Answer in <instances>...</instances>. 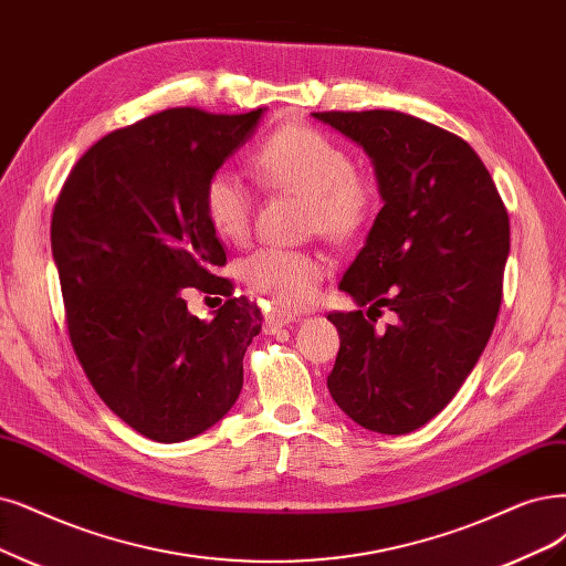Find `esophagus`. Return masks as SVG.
<instances>
[{"mask_svg":"<svg viewBox=\"0 0 566 566\" xmlns=\"http://www.w3.org/2000/svg\"><path fill=\"white\" fill-rule=\"evenodd\" d=\"M296 312H286V310H277V312H270V315L265 317V328L268 331H277V328H284L289 324L296 322Z\"/></svg>","mask_w":566,"mask_h":566,"instance_id":"obj_1","label":"esophagus"}]
</instances>
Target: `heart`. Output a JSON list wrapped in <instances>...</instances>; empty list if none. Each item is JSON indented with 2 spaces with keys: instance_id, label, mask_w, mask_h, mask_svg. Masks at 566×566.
Listing matches in <instances>:
<instances>
[{
  "instance_id": "1",
  "label": "heart",
  "mask_w": 566,
  "mask_h": 566,
  "mask_svg": "<svg viewBox=\"0 0 566 566\" xmlns=\"http://www.w3.org/2000/svg\"><path fill=\"white\" fill-rule=\"evenodd\" d=\"M251 170L272 191L305 196L307 230L333 242L361 235L378 212V191L352 154L307 125L291 123L268 135L251 154ZM202 209L221 240L242 242L254 221V196L240 177L221 170L205 184ZM326 272L324 256L280 247L259 249L240 268L251 289L291 310L312 303Z\"/></svg>"
}]
</instances>
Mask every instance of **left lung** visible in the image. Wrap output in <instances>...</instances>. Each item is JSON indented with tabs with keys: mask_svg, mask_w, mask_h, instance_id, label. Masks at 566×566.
I'll use <instances>...</instances> for the list:
<instances>
[{
	"mask_svg": "<svg viewBox=\"0 0 566 566\" xmlns=\"http://www.w3.org/2000/svg\"><path fill=\"white\" fill-rule=\"evenodd\" d=\"M368 154L382 209L340 291L368 310L333 312V401L378 433L441 412L483 354L501 305L509 212L471 146L410 114L315 112ZM387 306L395 322L375 329Z\"/></svg>",
	"mask_w": 566,
	"mask_h": 566,
	"instance_id": "obj_1",
	"label": "left lung"
}]
</instances>
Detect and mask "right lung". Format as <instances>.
<instances>
[{
    "label": "right lung",
    "instance_id": "add662e5",
    "mask_svg": "<svg viewBox=\"0 0 566 566\" xmlns=\"http://www.w3.org/2000/svg\"><path fill=\"white\" fill-rule=\"evenodd\" d=\"M263 112L179 107L114 130L78 158L53 207L51 249L76 359L109 410L158 443L214 427L242 391V359L263 317L217 275L226 251L202 191ZM181 287L227 303L202 323Z\"/></svg>",
    "mask_w": 566,
    "mask_h": 566
}]
</instances>
